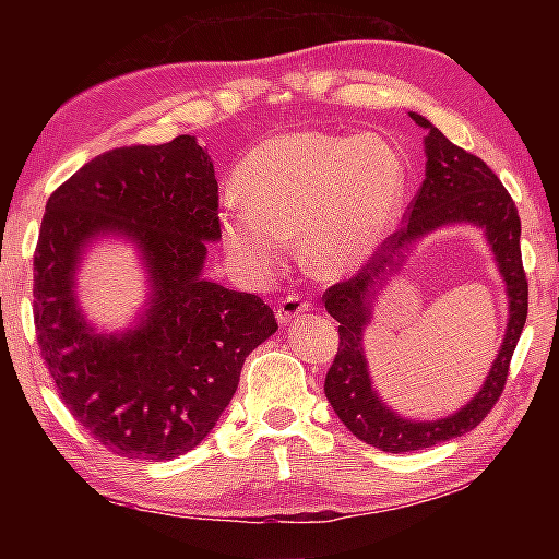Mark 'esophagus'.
Returning <instances> with one entry per match:
<instances>
[{
    "label": "esophagus",
    "mask_w": 559,
    "mask_h": 559,
    "mask_svg": "<svg viewBox=\"0 0 559 559\" xmlns=\"http://www.w3.org/2000/svg\"><path fill=\"white\" fill-rule=\"evenodd\" d=\"M310 308V300L298 296V293H290V296L281 298L278 300V308H276V318L281 325H288L296 320L300 313H306V310Z\"/></svg>",
    "instance_id": "esophagus-1"
}]
</instances>
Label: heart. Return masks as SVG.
<instances>
[{
	"label": "heart",
	"mask_w": 559,
	"mask_h": 559,
	"mask_svg": "<svg viewBox=\"0 0 559 559\" xmlns=\"http://www.w3.org/2000/svg\"><path fill=\"white\" fill-rule=\"evenodd\" d=\"M406 163L380 135L278 132L234 173L239 202L219 212V239L251 276H269L283 241H300L308 269L343 276L380 249L406 200Z\"/></svg>",
	"instance_id": "b5f03b06"
}]
</instances>
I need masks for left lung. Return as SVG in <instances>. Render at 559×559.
I'll use <instances>...</instances> for the list:
<instances>
[{
	"instance_id": "obj_1",
	"label": "left lung",
	"mask_w": 559,
	"mask_h": 559,
	"mask_svg": "<svg viewBox=\"0 0 559 559\" xmlns=\"http://www.w3.org/2000/svg\"><path fill=\"white\" fill-rule=\"evenodd\" d=\"M424 128L427 177L406 206V222L386 236L353 278L330 286L323 296L325 310L337 320V355L325 374V396L340 421L370 447L390 453H406L437 447L476 429L493 409L506 390L510 359L527 318V278L520 253V216L513 197L484 159L456 147L427 118L409 112ZM471 221L484 225L495 246L511 298V320L504 347L481 391L461 413L439 423H406L384 407L371 392L361 355V328L369 319V296L384 270L399 267L404 242L437 225Z\"/></svg>"
}]
</instances>
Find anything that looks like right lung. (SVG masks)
Here are the masks:
<instances>
[{"label": "right lung", "instance_id": "add662e5", "mask_svg": "<svg viewBox=\"0 0 559 559\" xmlns=\"http://www.w3.org/2000/svg\"><path fill=\"white\" fill-rule=\"evenodd\" d=\"M138 240L156 296L144 325L106 338L74 308L72 271L93 233ZM219 239V185L192 135L108 150L46 202L34 249V328L73 419L110 453L169 461L194 449L239 386L243 359L278 330L253 293L202 276Z\"/></svg>", "mask_w": 559, "mask_h": 559}]
</instances>
